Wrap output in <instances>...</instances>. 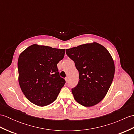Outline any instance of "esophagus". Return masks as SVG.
Instances as JSON below:
<instances>
[{
	"label": "esophagus",
	"mask_w": 134,
	"mask_h": 134,
	"mask_svg": "<svg viewBox=\"0 0 134 134\" xmlns=\"http://www.w3.org/2000/svg\"><path fill=\"white\" fill-rule=\"evenodd\" d=\"M65 81H66V82L67 83L68 81H69V78H68V77H65Z\"/></svg>",
	"instance_id": "1"
}]
</instances>
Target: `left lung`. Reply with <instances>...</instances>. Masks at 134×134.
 I'll return each instance as SVG.
<instances>
[{"label": "left lung", "instance_id": "obj_1", "mask_svg": "<svg viewBox=\"0 0 134 134\" xmlns=\"http://www.w3.org/2000/svg\"><path fill=\"white\" fill-rule=\"evenodd\" d=\"M79 71V82L71 92L75 99L84 107L98 104L107 94L113 81L115 64L109 52L97 42L66 49Z\"/></svg>", "mask_w": 134, "mask_h": 134}]
</instances>
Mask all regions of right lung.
I'll use <instances>...</instances> for the list:
<instances>
[{
  "label": "right lung",
  "instance_id": "right-lung-1",
  "mask_svg": "<svg viewBox=\"0 0 134 134\" xmlns=\"http://www.w3.org/2000/svg\"><path fill=\"white\" fill-rule=\"evenodd\" d=\"M64 53V49L33 44L20 54L19 86L32 103L44 107L56 100L65 83L57 66Z\"/></svg>",
  "mask_w": 134,
  "mask_h": 134
}]
</instances>
